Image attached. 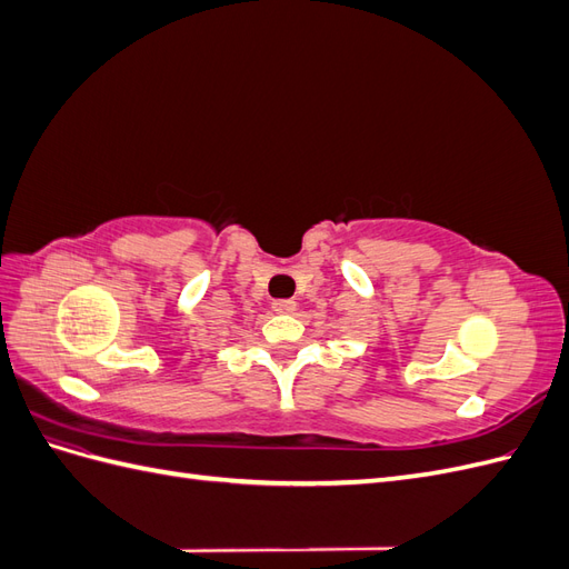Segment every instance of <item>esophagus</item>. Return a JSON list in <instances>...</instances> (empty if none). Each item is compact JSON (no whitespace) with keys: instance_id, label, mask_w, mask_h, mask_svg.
I'll return each mask as SVG.
<instances>
[{"instance_id":"34e87169","label":"esophagus","mask_w":569,"mask_h":569,"mask_svg":"<svg viewBox=\"0 0 569 569\" xmlns=\"http://www.w3.org/2000/svg\"><path fill=\"white\" fill-rule=\"evenodd\" d=\"M272 311L274 313H295L297 311V301H291V299L272 301Z\"/></svg>"}]
</instances>
